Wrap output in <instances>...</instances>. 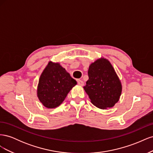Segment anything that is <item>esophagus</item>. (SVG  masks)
I'll use <instances>...</instances> for the list:
<instances>
[{
    "label": "esophagus",
    "mask_w": 153,
    "mask_h": 153,
    "mask_svg": "<svg viewBox=\"0 0 153 153\" xmlns=\"http://www.w3.org/2000/svg\"><path fill=\"white\" fill-rule=\"evenodd\" d=\"M77 83H78V85H79L80 86H83V85H84V82H83L81 80H77Z\"/></svg>",
    "instance_id": "obj_1"
}]
</instances>
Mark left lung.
Listing matches in <instances>:
<instances>
[{
	"label": "left lung",
	"mask_w": 153,
	"mask_h": 153,
	"mask_svg": "<svg viewBox=\"0 0 153 153\" xmlns=\"http://www.w3.org/2000/svg\"><path fill=\"white\" fill-rule=\"evenodd\" d=\"M88 76L89 80L84 89L92 104L100 109H106L117 103L122 85L108 60L100 58L92 62Z\"/></svg>",
	"instance_id": "8db88e82"
}]
</instances>
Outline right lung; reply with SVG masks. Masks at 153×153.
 Listing matches in <instances>:
<instances>
[{
    "instance_id": "right-lung-1",
    "label": "right lung",
    "mask_w": 153,
    "mask_h": 153,
    "mask_svg": "<svg viewBox=\"0 0 153 153\" xmlns=\"http://www.w3.org/2000/svg\"><path fill=\"white\" fill-rule=\"evenodd\" d=\"M76 84L59 63L50 61L40 76L37 94L45 107L54 108L63 102Z\"/></svg>"
}]
</instances>
